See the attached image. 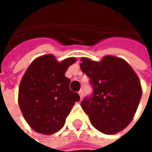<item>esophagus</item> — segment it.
<instances>
[{"mask_svg":"<svg viewBox=\"0 0 152 152\" xmlns=\"http://www.w3.org/2000/svg\"><path fill=\"white\" fill-rule=\"evenodd\" d=\"M78 94H79V96H80V99H83V90H80V91H78Z\"/></svg>","mask_w":152,"mask_h":152,"instance_id":"obj_1","label":"esophagus"}]
</instances>
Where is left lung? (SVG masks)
<instances>
[{"label":"left lung","instance_id":"1","mask_svg":"<svg viewBox=\"0 0 152 152\" xmlns=\"http://www.w3.org/2000/svg\"><path fill=\"white\" fill-rule=\"evenodd\" d=\"M82 71L90 77L92 94L81 102L91 125L99 131L116 134L132 121L142 97L140 81L124 60L105 56L101 61L82 58Z\"/></svg>","mask_w":152,"mask_h":152}]
</instances>
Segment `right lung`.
<instances>
[{"label": "right lung", "mask_w": 152, "mask_h": 152, "mask_svg": "<svg viewBox=\"0 0 152 152\" xmlns=\"http://www.w3.org/2000/svg\"><path fill=\"white\" fill-rule=\"evenodd\" d=\"M76 61L68 58L58 62L54 56L44 55L34 60L23 75L18 94L21 112L32 129L45 135L61 130L78 93L69 89L70 79L65 76Z\"/></svg>", "instance_id": "right-lung-1"}]
</instances>
